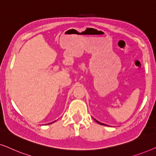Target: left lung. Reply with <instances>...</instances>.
<instances>
[{
  "instance_id": "8db88e82",
  "label": "left lung",
  "mask_w": 156,
  "mask_h": 156,
  "mask_svg": "<svg viewBox=\"0 0 156 156\" xmlns=\"http://www.w3.org/2000/svg\"><path fill=\"white\" fill-rule=\"evenodd\" d=\"M94 120L96 121H97V122L98 123H99V124H101V125H104V126H107V125H106V124H104V123H100L99 122V121H97V120H96V119H94Z\"/></svg>"
}]
</instances>
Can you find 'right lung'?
I'll return each instance as SVG.
<instances>
[{"label":"right lung","mask_w":156,"mask_h":156,"mask_svg":"<svg viewBox=\"0 0 156 156\" xmlns=\"http://www.w3.org/2000/svg\"><path fill=\"white\" fill-rule=\"evenodd\" d=\"M48 124H50V123H48Z\"/></svg>","instance_id":"obj_1"}]
</instances>
